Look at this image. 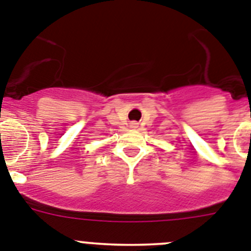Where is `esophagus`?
<instances>
[{"instance_id": "esophagus-1", "label": "esophagus", "mask_w": 251, "mask_h": 251, "mask_svg": "<svg viewBox=\"0 0 251 251\" xmlns=\"http://www.w3.org/2000/svg\"><path fill=\"white\" fill-rule=\"evenodd\" d=\"M137 126H139V124H137L136 121H132V123L130 124V127H132V128H136Z\"/></svg>"}]
</instances>
